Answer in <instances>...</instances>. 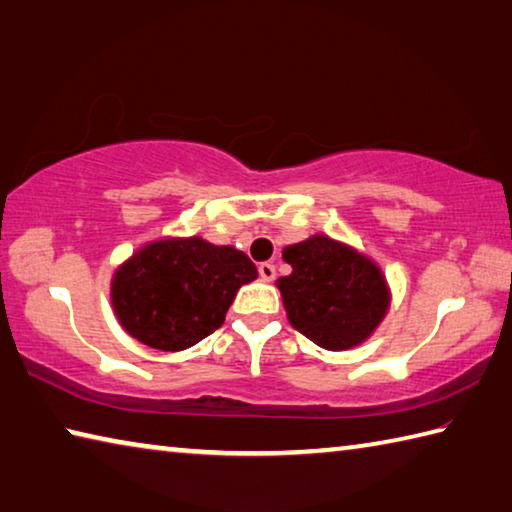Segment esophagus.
Returning a JSON list of instances; mask_svg holds the SVG:
<instances>
[{"instance_id": "esophagus-1", "label": "esophagus", "mask_w": 512, "mask_h": 512, "mask_svg": "<svg viewBox=\"0 0 512 512\" xmlns=\"http://www.w3.org/2000/svg\"><path fill=\"white\" fill-rule=\"evenodd\" d=\"M259 275H262L266 282L275 280V275H277L275 264H273V262H262V264H259Z\"/></svg>"}]
</instances>
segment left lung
<instances>
[{
  "mask_svg": "<svg viewBox=\"0 0 512 512\" xmlns=\"http://www.w3.org/2000/svg\"><path fill=\"white\" fill-rule=\"evenodd\" d=\"M293 273L280 277L291 325L325 350H348L372 334L388 309V289L368 257L316 235L284 248Z\"/></svg>",
  "mask_w": 512,
  "mask_h": 512,
  "instance_id": "obj_1",
  "label": "left lung"
}]
</instances>
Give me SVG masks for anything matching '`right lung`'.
<instances>
[{"instance_id":"right-lung-1","label":"right lung","mask_w":512,"mask_h":512,"mask_svg":"<svg viewBox=\"0 0 512 512\" xmlns=\"http://www.w3.org/2000/svg\"><path fill=\"white\" fill-rule=\"evenodd\" d=\"M255 277L257 266L232 246L201 237L153 241L117 271L112 305L133 339L178 352L219 329L241 284Z\"/></svg>"}]
</instances>
